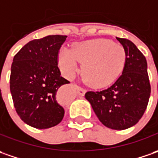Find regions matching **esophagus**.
<instances>
[{
	"mask_svg": "<svg viewBox=\"0 0 158 158\" xmlns=\"http://www.w3.org/2000/svg\"><path fill=\"white\" fill-rule=\"evenodd\" d=\"M75 88L77 90V93L79 94V96H84L85 93V90L80 86H78V85H75Z\"/></svg>",
	"mask_w": 158,
	"mask_h": 158,
	"instance_id": "obj_1",
	"label": "esophagus"
}]
</instances>
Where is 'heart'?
Returning a JSON list of instances; mask_svg holds the SVG:
<instances>
[{
  "mask_svg": "<svg viewBox=\"0 0 158 158\" xmlns=\"http://www.w3.org/2000/svg\"><path fill=\"white\" fill-rule=\"evenodd\" d=\"M60 67L67 77L77 71L82 63V77L92 86L109 84L122 72L125 62L123 47L108 39H95L74 44L72 51L64 48L58 56Z\"/></svg>",
  "mask_w": 158,
  "mask_h": 158,
  "instance_id": "heart-1",
  "label": "heart"
}]
</instances>
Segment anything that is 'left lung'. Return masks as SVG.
Instances as JSON below:
<instances>
[{
  "label": "left lung",
  "instance_id": "8db88e82",
  "mask_svg": "<svg viewBox=\"0 0 158 158\" xmlns=\"http://www.w3.org/2000/svg\"><path fill=\"white\" fill-rule=\"evenodd\" d=\"M125 51L123 73L107 89L87 92L85 97L104 126L123 130L138 123L150 96L147 61L131 41L116 37Z\"/></svg>",
  "mask_w": 158,
  "mask_h": 158
}]
</instances>
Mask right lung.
I'll return each mask as SVG.
<instances>
[{
  "mask_svg": "<svg viewBox=\"0 0 158 158\" xmlns=\"http://www.w3.org/2000/svg\"><path fill=\"white\" fill-rule=\"evenodd\" d=\"M66 37L52 35L32 40L13 59L10 92L15 108L22 121L33 128H52L63 120L64 110L57 92L70 82L61 77L57 57Z\"/></svg>",
  "mask_w": 158,
  "mask_h": 158,
  "instance_id": "right-lung-1",
  "label": "right lung"
}]
</instances>
